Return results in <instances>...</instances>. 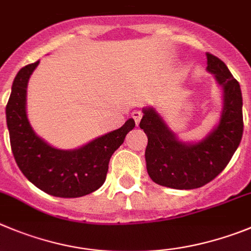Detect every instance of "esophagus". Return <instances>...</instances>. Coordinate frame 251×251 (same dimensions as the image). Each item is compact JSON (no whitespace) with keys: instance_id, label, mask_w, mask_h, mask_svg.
Instances as JSON below:
<instances>
[{"instance_id":"34e87169","label":"esophagus","mask_w":251,"mask_h":251,"mask_svg":"<svg viewBox=\"0 0 251 251\" xmlns=\"http://www.w3.org/2000/svg\"><path fill=\"white\" fill-rule=\"evenodd\" d=\"M132 117H133V119L135 121V124H138V123H139V121H141V118H142V112H141V110H133Z\"/></svg>"}]
</instances>
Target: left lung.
<instances>
[{"label":"left lung","instance_id":"left-lung-1","mask_svg":"<svg viewBox=\"0 0 251 251\" xmlns=\"http://www.w3.org/2000/svg\"><path fill=\"white\" fill-rule=\"evenodd\" d=\"M206 71L223 88V109L217 127L195 143L179 141L153 107L143 108L139 127L148 137L147 172L154 183L173 189L201 188L219 176L243 137V97L240 84L226 64L206 53Z\"/></svg>","mask_w":251,"mask_h":251}]
</instances>
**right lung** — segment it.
<instances>
[{
	"label": "right lung",
	"mask_w": 251,
	"mask_h": 251,
	"mask_svg": "<svg viewBox=\"0 0 251 251\" xmlns=\"http://www.w3.org/2000/svg\"><path fill=\"white\" fill-rule=\"evenodd\" d=\"M38 63L21 68L6 105L13 157L24 176L47 194L59 198L91 194L104 183L110 157L135 127L134 119L78 149L63 151L50 146L34 133L26 113L27 84Z\"/></svg>",
	"instance_id": "right-lung-1"
}]
</instances>
